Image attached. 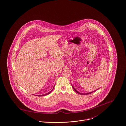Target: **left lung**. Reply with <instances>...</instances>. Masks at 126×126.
Listing matches in <instances>:
<instances>
[{
  "label": "left lung",
  "mask_w": 126,
  "mask_h": 126,
  "mask_svg": "<svg viewBox=\"0 0 126 126\" xmlns=\"http://www.w3.org/2000/svg\"><path fill=\"white\" fill-rule=\"evenodd\" d=\"M72 87H73V89H74V90L77 92V93H79V94H81V95H87V94H91V93H93V92H95V91H96V90H97L98 89H97V90H95V91H93V92H89V93H80V92H78L76 89V88L73 86H72Z\"/></svg>",
  "instance_id": "obj_1"
}]
</instances>
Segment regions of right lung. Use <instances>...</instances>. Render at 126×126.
I'll return each instance as SVG.
<instances>
[{
    "instance_id": "1",
    "label": "right lung",
    "mask_w": 126,
    "mask_h": 126,
    "mask_svg": "<svg viewBox=\"0 0 126 126\" xmlns=\"http://www.w3.org/2000/svg\"><path fill=\"white\" fill-rule=\"evenodd\" d=\"M54 86L53 87V89L50 91V92H48L47 93V94H44V95H37V96H45V95H48V94H50L52 91V90H53V89H54ZM37 96V95H36Z\"/></svg>"
}]
</instances>
